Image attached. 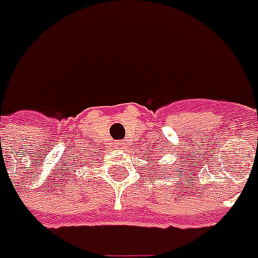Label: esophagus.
<instances>
[{
	"label": "esophagus",
	"mask_w": 258,
	"mask_h": 258,
	"mask_svg": "<svg viewBox=\"0 0 258 258\" xmlns=\"http://www.w3.org/2000/svg\"><path fill=\"white\" fill-rule=\"evenodd\" d=\"M118 149H119V147H118Z\"/></svg>",
	"instance_id": "esophagus-1"
}]
</instances>
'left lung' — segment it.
I'll return each mask as SVG.
<instances>
[{"instance_id": "1", "label": "left lung", "mask_w": 258, "mask_h": 258, "mask_svg": "<svg viewBox=\"0 0 258 258\" xmlns=\"http://www.w3.org/2000/svg\"><path fill=\"white\" fill-rule=\"evenodd\" d=\"M161 167H162V165H161Z\"/></svg>"}]
</instances>
